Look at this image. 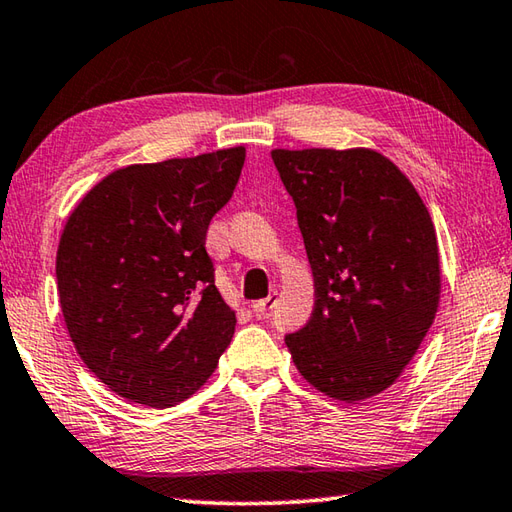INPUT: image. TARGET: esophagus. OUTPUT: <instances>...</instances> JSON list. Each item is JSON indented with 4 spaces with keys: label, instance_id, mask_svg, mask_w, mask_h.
Wrapping results in <instances>:
<instances>
[{
    "label": "esophagus",
    "instance_id": "34e87169",
    "mask_svg": "<svg viewBox=\"0 0 512 512\" xmlns=\"http://www.w3.org/2000/svg\"><path fill=\"white\" fill-rule=\"evenodd\" d=\"M276 303H278V294L272 292L267 298H263V301H256V303L252 305V307H254V314H256V316H267L269 312L274 310Z\"/></svg>",
    "mask_w": 512,
    "mask_h": 512
}]
</instances>
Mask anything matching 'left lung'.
I'll return each mask as SVG.
<instances>
[{
    "mask_svg": "<svg viewBox=\"0 0 512 512\" xmlns=\"http://www.w3.org/2000/svg\"><path fill=\"white\" fill-rule=\"evenodd\" d=\"M296 205L316 303L285 336L294 365L339 401L397 381L435 321V227L410 180L370 149L272 151Z\"/></svg>",
    "mask_w": 512,
    "mask_h": 512,
    "instance_id": "left-lung-1",
    "label": "left lung"
}]
</instances>
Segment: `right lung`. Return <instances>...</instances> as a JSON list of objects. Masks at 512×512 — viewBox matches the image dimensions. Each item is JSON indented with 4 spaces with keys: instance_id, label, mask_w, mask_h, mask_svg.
Segmentation results:
<instances>
[{
    "instance_id": "add662e5",
    "label": "right lung",
    "mask_w": 512,
    "mask_h": 512,
    "mask_svg": "<svg viewBox=\"0 0 512 512\" xmlns=\"http://www.w3.org/2000/svg\"><path fill=\"white\" fill-rule=\"evenodd\" d=\"M243 165L236 147L124 167L66 220L55 263L64 321L86 368L122 399L176 406L227 350L236 314L205 240Z\"/></svg>"
}]
</instances>
